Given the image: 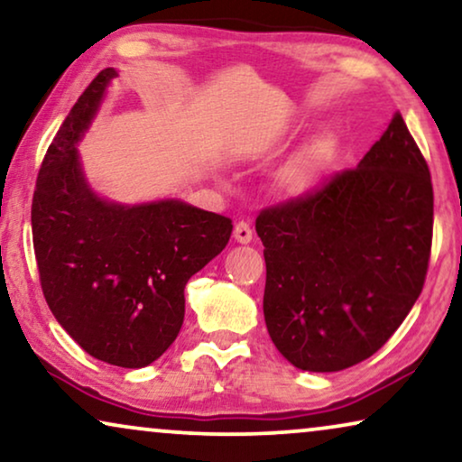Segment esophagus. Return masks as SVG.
<instances>
[{
  "mask_svg": "<svg viewBox=\"0 0 462 462\" xmlns=\"http://www.w3.org/2000/svg\"><path fill=\"white\" fill-rule=\"evenodd\" d=\"M233 236L239 244H250L252 242V226L250 223H245V220H239L236 225V231H233Z\"/></svg>",
  "mask_w": 462,
  "mask_h": 462,
  "instance_id": "1",
  "label": "esophagus"
}]
</instances>
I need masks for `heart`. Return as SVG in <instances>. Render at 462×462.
<instances>
[{"label": "heart", "instance_id": "obj_1", "mask_svg": "<svg viewBox=\"0 0 462 462\" xmlns=\"http://www.w3.org/2000/svg\"><path fill=\"white\" fill-rule=\"evenodd\" d=\"M328 151L321 143L311 144V147L302 149L296 153L286 166L277 174V185L283 193L288 195H300L309 191L318 180L321 170L326 166Z\"/></svg>", "mask_w": 462, "mask_h": 462}]
</instances>
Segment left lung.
<instances>
[{"label":"left lung","instance_id":"left-lung-1","mask_svg":"<svg viewBox=\"0 0 462 462\" xmlns=\"http://www.w3.org/2000/svg\"><path fill=\"white\" fill-rule=\"evenodd\" d=\"M277 351L309 372H338L381 349L425 286L433 185L395 113L357 168L256 217Z\"/></svg>","mask_w":462,"mask_h":462}]
</instances>
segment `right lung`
Listing matches in <instances>:
<instances>
[{
    "label": "right lung",
    "mask_w": 462,
    "mask_h": 462,
    "mask_svg": "<svg viewBox=\"0 0 462 462\" xmlns=\"http://www.w3.org/2000/svg\"><path fill=\"white\" fill-rule=\"evenodd\" d=\"M116 69L69 111L37 174L31 226L50 311L92 357L122 368L155 362L185 319V286L229 242L233 223L179 199L119 206L97 198L75 144Z\"/></svg>",
    "instance_id": "1"
}]
</instances>
